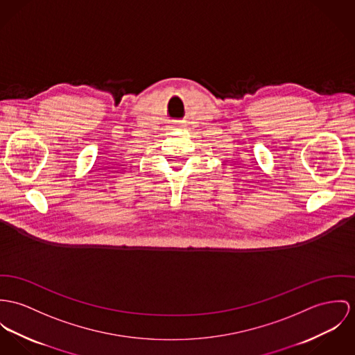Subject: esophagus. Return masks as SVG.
I'll use <instances>...</instances> for the list:
<instances>
[{"label":"esophagus","mask_w":355,"mask_h":355,"mask_svg":"<svg viewBox=\"0 0 355 355\" xmlns=\"http://www.w3.org/2000/svg\"><path fill=\"white\" fill-rule=\"evenodd\" d=\"M177 125H178V127H181V125H182V121H178V123H177Z\"/></svg>","instance_id":"34e87169"}]
</instances>
